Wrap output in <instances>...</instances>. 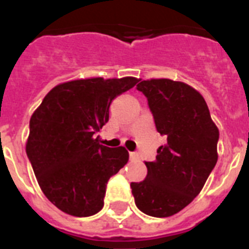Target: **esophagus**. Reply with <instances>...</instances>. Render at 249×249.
<instances>
[{"mask_svg":"<svg viewBox=\"0 0 249 249\" xmlns=\"http://www.w3.org/2000/svg\"><path fill=\"white\" fill-rule=\"evenodd\" d=\"M129 158H130V160H132V161H136V160L140 159V156H138V154H137V152H129Z\"/></svg>","mask_w":249,"mask_h":249,"instance_id":"obj_1","label":"esophagus"}]
</instances>
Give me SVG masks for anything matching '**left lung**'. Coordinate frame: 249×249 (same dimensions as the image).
Returning a JSON list of instances; mask_svg holds the SVG:
<instances>
[{"label": "left lung", "instance_id": "1", "mask_svg": "<svg viewBox=\"0 0 249 249\" xmlns=\"http://www.w3.org/2000/svg\"><path fill=\"white\" fill-rule=\"evenodd\" d=\"M147 98L156 130L166 137L147 176L132 182L140 211L152 217L179 212L200 193L217 163L218 129L199 91L169 79L143 80L137 85Z\"/></svg>", "mask_w": 249, "mask_h": 249}]
</instances>
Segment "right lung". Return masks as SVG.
Returning <instances> with one entry per match:
<instances>
[{"instance_id":"1","label":"right lung","mask_w":249,"mask_h":249,"mask_svg":"<svg viewBox=\"0 0 249 249\" xmlns=\"http://www.w3.org/2000/svg\"><path fill=\"white\" fill-rule=\"evenodd\" d=\"M134 77L73 80L53 88L29 121L25 151L42 193L56 208L89 217L103 208L109 177L128 163L124 147L98 143L109 105Z\"/></svg>"}]
</instances>
